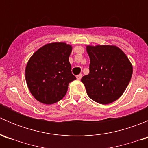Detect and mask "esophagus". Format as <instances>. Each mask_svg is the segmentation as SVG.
Wrapping results in <instances>:
<instances>
[{"instance_id":"esophagus-1","label":"esophagus","mask_w":148,"mask_h":148,"mask_svg":"<svg viewBox=\"0 0 148 148\" xmlns=\"http://www.w3.org/2000/svg\"><path fill=\"white\" fill-rule=\"evenodd\" d=\"M82 74H79V75L77 76V79L78 80H80L82 79Z\"/></svg>"}]
</instances>
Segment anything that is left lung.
<instances>
[{
    "mask_svg": "<svg viewBox=\"0 0 148 148\" xmlns=\"http://www.w3.org/2000/svg\"><path fill=\"white\" fill-rule=\"evenodd\" d=\"M90 59L89 74L84 76L88 96L95 102L107 104L122 96L132 75V66L127 56L115 46H87Z\"/></svg>",
    "mask_w": 148,
    "mask_h": 148,
    "instance_id": "left-lung-1",
    "label": "left lung"
}]
</instances>
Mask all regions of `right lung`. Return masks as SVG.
I'll return each mask as SVG.
<instances>
[{
  "label": "right lung",
  "instance_id": "add662e5",
  "mask_svg": "<svg viewBox=\"0 0 148 148\" xmlns=\"http://www.w3.org/2000/svg\"><path fill=\"white\" fill-rule=\"evenodd\" d=\"M72 47L66 43H51L40 48L28 60L26 80L31 95L38 102L51 104L66 94L76 79L69 57Z\"/></svg>",
  "mask_w": 148,
  "mask_h": 148
}]
</instances>
